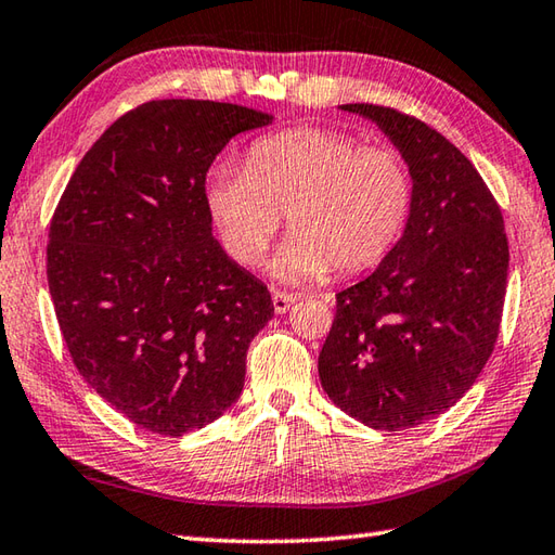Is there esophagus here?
I'll use <instances>...</instances> for the list:
<instances>
[{"mask_svg":"<svg viewBox=\"0 0 555 555\" xmlns=\"http://www.w3.org/2000/svg\"><path fill=\"white\" fill-rule=\"evenodd\" d=\"M271 302H274V312L276 314H284V312L291 310L293 302H296V296H293V293L274 291V296H271Z\"/></svg>","mask_w":555,"mask_h":555,"instance_id":"obj_1","label":"esophagus"}]
</instances>
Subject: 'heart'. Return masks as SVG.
<instances>
[{
  "label": "heart",
  "mask_w": 555,
  "mask_h": 555,
  "mask_svg": "<svg viewBox=\"0 0 555 555\" xmlns=\"http://www.w3.org/2000/svg\"><path fill=\"white\" fill-rule=\"evenodd\" d=\"M414 180L395 149L363 146L332 129H286L257 139L245 168H216L206 209L225 253L255 267L281 221L291 235L271 262L286 284L351 276L383 262L404 233Z\"/></svg>",
  "instance_id": "1"
}]
</instances>
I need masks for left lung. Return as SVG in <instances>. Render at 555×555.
I'll use <instances>...</instances> for the list:
<instances>
[{"label": "left lung", "mask_w": 555, "mask_h": 555, "mask_svg": "<svg viewBox=\"0 0 555 555\" xmlns=\"http://www.w3.org/2000/svg\"><path fill=\"white\" fill-rule=\"evenodd\" d=\"M341 111L399 149L414 204L373 274L336 293L320 383L344 414L406 430L457 404L493 353L509 262L503 214L472 160L426 122L367 103Z\"/></svg>", "instance_id": "8db88e82"}]
</instances>
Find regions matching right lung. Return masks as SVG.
<instances>
[{
	"mask_svg": "<svg viewBox=\"0 0 555 555\" xmlns=\"http://www.w3.org/2000/svg\"><path fill=\"white\" fill-rule=\"evenodd\" d=\"M271 119L190 98L139 105L89 149L54 209L48 286L62 336L95 395L139 428L178 438L243 392L274 302L214 237L206 172Z\"/></svg>",
	"mask_w": 555,
	"mask_h": 555,
	"instance_id": "obj_1",
	"label": "right lung"
}]
</instances>
